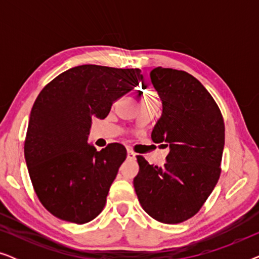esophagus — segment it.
I'll list each match as a JSON object with an SVG mask.
<instances>
[{"label":"esophagus","mask_w":259,"mask_h":259,"mask_svg":"<svg viewBox=\"0 0 259 259\" xmlns=\"http://www.w3.org/2000/svg\"><path fill=\"white\" fill-rule=\"evenodd\" d=\"M127 159L128 160H134L136 159V153H133L131 150H127Z\"/></svg>","instance_id":"obj_1"}]
</instances>
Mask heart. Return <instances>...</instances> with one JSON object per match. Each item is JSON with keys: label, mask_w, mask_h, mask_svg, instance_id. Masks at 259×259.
Instances as JSON below:
<instances>
[{"label": "heart", "mask_w": 259, "mask_h": 259, "mask_svg": "<svg viewBox=\"0 0 259 259\" xmlns=\"http://www.w3.org/2000/svg\"><path fill=\"white\" fill-rule=\"evenodd\" d=\"M143 100L152 101V100H157V98H155V95H154V94H152V93H147V94H145V95H144Z\"/></svg>", "instance_id": "1"}]
</instances>
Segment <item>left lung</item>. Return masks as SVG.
Masks as SVG:
<instances>
[{
	"mask_svg": "<svg viewBox=\"0 0 259 259\" xmlns=\"http://www.w3.org/2000/svg\"><path fill=\"white\" fill-rule=\"evenodd\" d=\"M150 76L162 106L151 138L168 146L169 153L162 167L137 155L139 173L133 185L152 218L178 224L200 210L218 182L224 120L211 94L191 74L157 67Z\"/></svg>",
	"mask_w": 259,
	"mask_h": 259,
	"instance_id": "8db88e82",
	"label": "left lung"
}]
</instances>
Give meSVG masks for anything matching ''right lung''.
I'll return each mask as SVG.
<instances>
[{
	"label": "right lung",
	"instance_id": "1",
	"mask_svg": "<svg viewBox=\"0 0 259 259\" xmlns=\"http://www.w3.org/2000/svg\"><path fill=\"white\" fill-rule=\"evenodd\" d=\"M140 69L82 65L52 80L31 108L24 158L42 205L62 221L84 224L106 204L109 187L127 157L121 144L97 151L88 144L94 118L134 90Z\"/></svg>",
	"mask_w": 259,
	"mask_h": 259
}]
</instances>
